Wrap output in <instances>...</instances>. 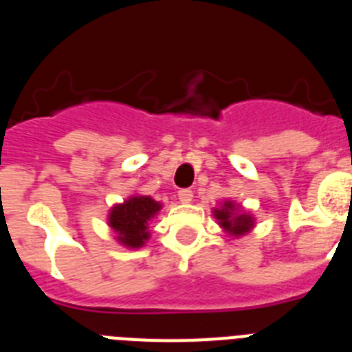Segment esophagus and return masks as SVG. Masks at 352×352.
I'll list each match as a JSON object with an SVG mask.
<instances>
[{
  "instance_id": "1",
  "label": "esophagus",
  "mask_w": 352,
  "mask_h": 352,
  "mask_svg": "<svg viewBox=\"0 0 352 352\" xmlns=\"http://www.w3.org/2000/svg\"><path fill=\"white\" fill-rule=\"evenodd\" d=\"M192 197H194V194H192V190H188V188H183V190L178 192V199L183 204L192 203Z\"/></svg>"
}]
</instances>
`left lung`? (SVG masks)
<instances>
[{
  "label": "left lung",
  "mask_w": 352,
  "mask_h": 352,
  "mask_svg": "<svg viewBox=\"0 0 352 352\" xmlns=\"http://www.w3.org/2000/svg\"><path fill=\"white\" fill-rule=\"evenodd\" d=\"M213 214L223 231L236 238L247 234L254 227V217L250 213H243L232 201H223L220 208H214Z\"/></svg>",
  "instance_id": "8db88e82"
}]
</instances>
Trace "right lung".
I'll return each mask as SVG.
<instances>
[{
	"label": "right lung",
	"mask_w": 352,
	"mask_h": 352,
	"mask_svg": "<svg viewBox=\"0 0 352 352\" xmlns=\"http://www.w3.org/2000/svg\"><path fill=\"white\" fill-rule=\"evenodd\" d=\"M162 210V204L149 195H132L109 211V226L116 239L129 248H141L149 239L148 222Z\"/></svg>",
	"instance_id": "obj_1"
}]
</instances>
